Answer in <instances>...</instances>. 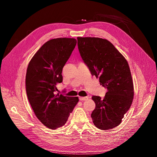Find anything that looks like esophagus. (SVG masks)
Returning a JSON list of instances; mask_svg holds the SVG:
<instances>
[{
    "mask_svg": "<svg viewBox=\"0 0 157 157\" xmlns=\"http://www.w3.org/2000/svg\"><path fill=\"white\" fill-rule=\"evenodd\" d=\"M88 97H79V99L80 101H84V100H88Z\"/></svg>",
    "mask_w": 157,
    "mask_h": 157,
    "instance_id": "obj_1",
    "label": "esophagus"
}]
</instances>
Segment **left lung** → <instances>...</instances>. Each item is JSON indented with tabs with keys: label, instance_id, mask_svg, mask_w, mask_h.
I'll use <instances>...</instances> for the list:
<instances>
[{
	"label": "left lung",
	"instance_id": "1",
	"mask_svg": "<svg viewBox=\"0 0 157 157\" xmlns=\"http://www.w3.org/2000/svg\"><path fill=\"white\" fill-rule=\"evenodd\" d=\"M79 52L92 75L107 89L103 98L93 96L94 124L101 130L119 125L134 98V85L127 60L106 39L78 37Z\"/></svg>",
	"mask_w": 157,
	"mask_h": 157
}]
</instances>
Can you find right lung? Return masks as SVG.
Returning a JSON list of instances; mask_svg holds the SVG:
<instances>
[{"instance_id": "right-lung-1", "label": "right lung", "mask_w": 157, "mask_h": 157, "mask_svg": "<svg viewBox=\"0 0 157 157\" xmlns=\"http://www.w3.org/2000/svg\"><path fill=\"white\" fill-rule=\"evenodd\" d=\"M77 41L75 38H54L45 42L29 62L25 84L29 103L43 124L55 130L65 124L78 102V97L54 93L63 82L62 71Z\"/></svg>"}]
</instances>
